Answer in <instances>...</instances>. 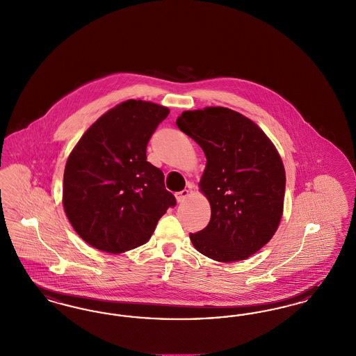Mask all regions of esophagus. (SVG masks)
<instances>
[{"mask_svg": "<svg viewBox=\"0 0 356 356\" xmlns=\"http://www.w3.org/2000/svg\"><path fill=\"white\" fill-rule=\"evenodd\" d=\"M188 194H190V191L185 188V190H182V191H179V193H175V198H177L178 203H182V202H185L186 198L188 197Z\"/></svg>", "mask_w": 356, "mask_h": 356, "instance_id": "34e87169", "label": "esophagus"}]
</instances>
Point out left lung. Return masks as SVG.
<instances>
[{
	"instance_id": "left-lung-1",
	"label": "left lung",
	"mask_w": 356,
	"mask_h": 356,
	"mask_svg": "<svg viewBox=\"0 0 356 356\" xmlns=\"http://www.w3.org/2000/svg\"><path fill=\"white\" fill-rule=\"evenodd\" d=\"M177 126L207 159L200 186L211 218L190 232L194 248L218 262L248 259L273 238L283 213L286 174L275 146L232 108L184 111Z\"/></svg>"
}]
</instances>
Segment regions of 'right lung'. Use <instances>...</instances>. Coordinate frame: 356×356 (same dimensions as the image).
<instances>
[{
    "label": "right lung",
    "instance_id": "add662e5",
    "mask_svg": "<svg viewBox=\"0 0 356 356\" xmlns=\"http://www.w3.org/2000/svg\"><path fill=\"white\" fill-rule=\"evenodd\" d=\"M169 108L129 99L110 108L78 140L63 172V207L90 246L120 254L146 243L175 197L146 147Z\"/></svg>",
    "mask_w": 356,
    "mask_h": 356
}]
</instances>
